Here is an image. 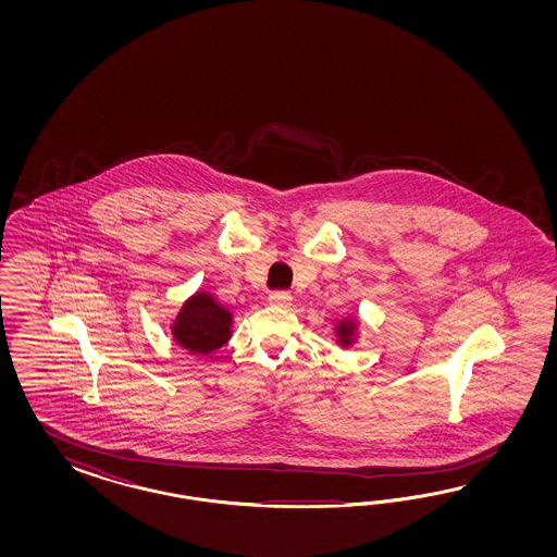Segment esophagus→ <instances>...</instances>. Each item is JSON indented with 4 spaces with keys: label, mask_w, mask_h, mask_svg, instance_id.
<instances>
[{
    "label": "esophagus",
    "mask_w": 557,
    "mask_h": 557,
    "mask_svg": "<svg viewBox=\"0 0 557 557\" xmlns=\"http://www.w3.org/2000/svg\"><path fill=\"white\" fill-rule=\"evenodd\" d=\"M270 304L280 306V308H289L292 306V296L286 294V292H275V294L270 296Z\"/></svg>",
    "instance_id": "1"
}]
</instances>
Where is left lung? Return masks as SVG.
<instances>
[{
	"mask_svg": "<svg viewBox=\"0 0 557 557\" xmlns=\"http://www.w3.org/2000/svg\"><path fill=\"white\" fill-rule=\"evenodd\" d=\"M359 326H361L359 317H354V314L335 321V337H337V345L341 349L354 347L359 338Z\"/></svg>",
	"mask_w": 557,
	"mask_h": 557,
	"instance_id": "obj_1",
	"label": "left lung"
}]
</instances>
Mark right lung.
Masks as SVG:
<instances>
[{"mask_svg": "<svg viewBox=\"0 0 557 557\" xmlns=\"http://www.w3.org/2000/svg\"><path fill=\"white\" fill-rule=\"evenodd\" d=\"M169 331L173 341L189 354H214L233 337V312L214 294L198 289L180 306Z\"/></svg>", "mask_w": 557, "mask_h": 557, "instance_id": "add662e5", "label": "right lung"}]
</instances>
